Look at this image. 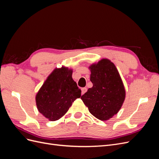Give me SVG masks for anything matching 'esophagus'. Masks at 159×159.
I'll return each mask as SVG.
<instances>
[{"mask_svg": "<svg viewBox=\"0 0 159 159\" xmlns=\"http://www.w3.org/2000/svg\"><path fill=\"white\" fill-rule=\"evenodd\" d=\"M86 91H87V88H81V94H84Z\"/></svg>", "mask_w": 159, "mask_h": 159, "instance_id": "obj_1", "label": "esophagus"}]
</instances>
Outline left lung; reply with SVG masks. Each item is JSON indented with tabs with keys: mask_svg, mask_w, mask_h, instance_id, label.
Masks as SVG:
<instances>
[{
	"mask_svg": "<svg viewBox=\"0 0 159 159\" xmlns=\"http://www.w3.org/2000/svg\"><path fill=\"white\" fill-rule=\"evenodd\" d=\"M89 69L93 87L81 99L91 114L107 121L119 112L125 99L123 81L115 64L107 58L91 64Z\"/></svg>",
	"mask_w": 159,
	"mask_h": 159,
	"instance_id": "1",
	"label": "left lung"
}]
</instances>
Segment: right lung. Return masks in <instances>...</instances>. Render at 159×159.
<instances>
[{"label": "right lung", "instance_id": "obj_1", "mask_svg": "<svg viewBox=\"0 0 159 159\" xmlns=\"http://www.w3.org/2000/svg\"><path fill=\"white\" fill-rule=\"evenodd\" d=\"M73 70L62 66L48 75L36 95L37 109L51 121L60 119L68 111L81 91L72 78Z\"/></svg>", "mask_w": 159, "mask_h": 159}]
</instances>
